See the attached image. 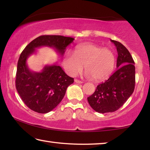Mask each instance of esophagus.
Segmentation results:
<instances>
[{"mask_svg": "<svg viewBox=\"0 0 150 150\" xmlns=\"http://www.w3.org/2000/svg\"><path fill=\"white\" fill-rule=\"evenodd\" d=\"M75 82L76 83H78V84H81V83H83L82 81L78 80V79H75Z\"/></svg>", "mask_w": 150, "mask_h": 150, "instance_id": "esophagus-1", "label": "esophagus"}]
</instances>
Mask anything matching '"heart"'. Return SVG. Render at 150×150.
<instances>
[{"mask_svg": "<svg viewBox=\"0 0 150 150\" xmlns=\"http://www.w3.org/2000/svg\"><path fill=\"white\" fill-rule=\"evenodd\" d=\"M63 64L68 74L73 77L82 71L85 65L86 76L101 81L107 79L112 73L115 55L108 48L88 43L77 45L74 54L66 52L63 55Z\"/></svg>", "mask_w": 150, "mask_h": 150, "instance_id": "b5f03b06", "label": "heart"}]
</instances>
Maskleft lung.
Instances as JSON below:
<instances>
[{
	"mask_svg": "<svg viewBox=\"0 0 150 150\" xmlns=\"http://www.w3.org/2000/svg\"><path fill=\"white\" fill-rule=\"evenodd\" d=\"M116 47L118 58L116 71L98 85L87 100L99 113L112 112L120 108L133 93L135 87V66L129 51L119 42L110 40Z\"/></svg>",
	"mask_w": 150,
	"mask_h": 150,
	"instance_id": "1",
	"label": "left lung"
}]
</instances>
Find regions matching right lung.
Wrapping results in <instances>:
<instances>
[{
	"mask_svg": "<svg viewBox=\"0 0 150 150\" xmlns=\"http://www.w3.org/2000/svg\"><path fill=\"white\" fill-rule=\"evenodd\" d=\"M73 40L63 35H40L22 51L17 65L16 88L22 101L31 110L42 114L52 111L62 100L74 79L56 64L45 65L40 72L32 71L28 67L27 59L34 54L35 48L42 46L54 48L63 56Z\"/></svg>",
	"mask_w": 150,
	"mask_h": 150,
	"instance_id": "add662e5",
	"label": "right lung"
}]
</instances>
